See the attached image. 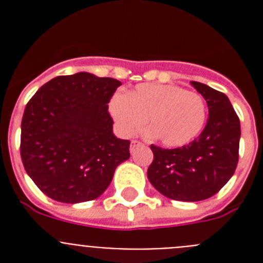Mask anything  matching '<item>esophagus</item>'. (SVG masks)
I'll list each match as a JSON object with an SVG mask.
<instances>
[{"label":"esophagus","mask_w":263,"mask_h":263,"mask_svg":"<svg viewBox=\"0 0 263 263\" xmlns=\"http://www.w3.org/2000/svg\"><path fill=\"white\" fill-rule=\"evenodd\" d=\"M142 145V143L139 142V141H136V139H134V141H132V145H130V152L133 153L134 150H136V147H138V146H141Z\"/></svg>","instance_id":"esophagus-1"}]
</instances>
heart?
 Returning a JSON list of instances; mask_svg holds the SVG:
<instances>
[{"mask_svg":"<svg viewBox=\"0 0 263 263\" xmlns=\"http://www.w3.org/2000/svg\"><path fill=\"white\" fill-rule=\"evenodd\" d=\"M109 108L125 136L139 132L148 118L153 136L168 147L194 141L206 120L203 96L173 84H139L126 96L116 95Z\"/></svg>","mask_w":263,"mask_h":263,"instance_id":"heart-1","label":"heart"}]
</instances>
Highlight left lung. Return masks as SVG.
Wrapping results in <instances>:
<instances>
[{
    "label": "left lung",
    "mask_w": 263,
    "mask_h": 263,
    "mask_svg": "<svg viewBox=\"0 0 263 263\" xmlns=\"http://www.w3.org/2000/svg\"><path fill=\"white\" fill-rule=\"evenodd\" d=\"M191 84L208 105L205 127L182 147L150 146L154 159L147 168L155 190L179 201H200L217 194L236 171L240 147V118L227 95L203 83Z\"/></svg>",
    "instance_id": "obj_1"
}]
</instances>
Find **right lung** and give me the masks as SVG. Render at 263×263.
Segmentation results:
<instances>
[{
  "mask_svg": "<svg viewBox=\"0 0 263 263\" xmlns=\"http://www.w3.org/2000/svg\"><path fill=\"white\" fill-rule=\"evenodd\" d=\"M121 81L88 72L57 76L25 108L21 158L27 175L60 203L95 200L130 158V141L113 134L108 111Z\"/></svg>",
  "mask_w": 263,
  "mask_h": 263,
  "instance_id": "right-lung-1",
  "label": "right lung"
}]
</instances>
